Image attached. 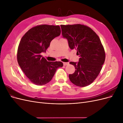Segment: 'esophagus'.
<instances>
[{
	"label": "esophagus",
	"mask_w": 123,
	"mask_h": 123,
	"mask_svg": "<svg viewBox=\"0 0 123 123\" xmlns=\"http://www.w3.org/2000/svg\"><path fill=\"white\" fill-rule=\"evenodd\" d=\"M63 64H64V66H67L69 65L68 62H63Z\"/></svg>",
	"instance_id": "1"
}]
</instances>
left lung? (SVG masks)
Masks as SVG:
<instances>
[{"label":"left lung","instance_id":"8db88e82","mask_svg":"<svg viewBox=\"0 0 123 123\" xmlns=\"http://www.w3.org/2000/svg\"><path fill=\"white\" fill-rule=\"evenodd\" d=\"M63 37L71 49H76L79 62H70L75 68L69 74L70 81L77 86L86 87L98 75L105 60L104 48L98 35L90 28L80 24L61 25Z\"/></svg>","mask_w":123,"mask_h":123}]
</instances>
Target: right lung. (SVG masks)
I'll list each match as a JSON object with an SVG mask.
<instances>
[{
	"label": "right lung",
	"mask_w": 123,
	"mask_h": 123,
	"mask_svg": "<svg viewBox=\"0 0 123 123\" xmlns=\"http://www.w3.org/2000/svg\"><path fill=\"white\" fill-rule=\"evenodd\" d=\"M59 25H41L33 27L21 38L18 47V64L31 82L38 86L44 85L52 79L61 62H48L40 55L46 52L50 43L60 35Z\"/></svg>",
	"instance_id": "right-lung-1"
}]
</instances>
